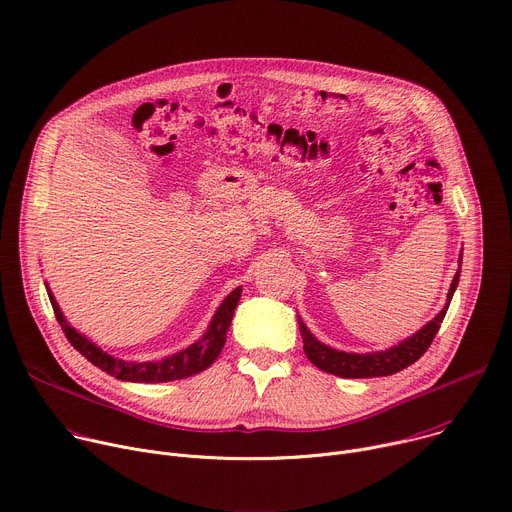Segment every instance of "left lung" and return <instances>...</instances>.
Instances as JSON below:
<instances>
[{
	"mask_svg": "<svg viewBox=\"0 0 512 512\" xmlns=\"http://www.w3.org/2000/svg\"><path fill=\"white\" fill-rule=\"evenodd\" d=\"M462 263V257H460ZM460 281V269L454 275V281L450 285L448 291V304L446 308L437 314L431 322H427L419 332H415L413 336H409L407 340L399 342L397 346H391L389 350H381V352H369V354H354V352H342V350H334L326 344H322L320 340H316L312 336V332L306 328V324L300 320V332L304 338V352L310 358L312 364L324 373L342 377V379H371V377H389L395 375L403 369H407L409 364H413L417 358L423 356V352L429 348V344L433 342L437 330H440L446 312L450 308L452 296L458 287Z\"/></svg>",
	"mask_w": 512,
	"mask_h": 512,
	"instance_id": "1",
	"label": "left lung"
}]
</instances>
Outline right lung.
<instances>
[{
  "instance_id": "right-lung-1",
  "label": "right lung",
  "mask_w": 512,
  "mask_h": 512,
  "mask_svg": "<svg viewBox=\"0 0 512 512\" xmlns=\"http://www.w3.org/2000/svg\"><path fill=\"white\" fill-rule=\"evenodd\" d=\"M48 298H50L54 316H56L64 336L68 338V342L75 346L89 362H93L95 367H99L101 371H105L107 375H111L119 381L168 383V381H178V379L198 375L204 369H208L210 364L218 358V354H221V350L225 346L227 332H229L235 308L241 298V287L231 291V294L225 298V302L218 306L208 330L204 332V336L200 340H196L194 344H190L188 348H184L172 356H166L162 360H152V362H127V360L107 354L95 342H91L87 336L79 334L64 320L54 296L50 294V289H48Z\"/></svg>"
}]
</instances>
